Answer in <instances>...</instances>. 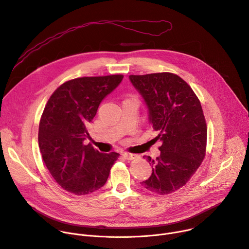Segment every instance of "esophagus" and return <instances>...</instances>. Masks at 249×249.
<instances>
[{"label":"esophagus","instance_id":"obj_1","mask_svg":"<svg viewBox=\"0 0 249 249\" xmlns=\"http://www.w3.org/2000/svg\"><path fill=\"white\" fill-rule=\"evenodd\" d=\"M121 155L123 156V158H124L125 160H134V159H136V158L138 157L137 155L130 154V153H122Z\"/></svg>","mask_w":249,"mask_h":249}]
</instances>
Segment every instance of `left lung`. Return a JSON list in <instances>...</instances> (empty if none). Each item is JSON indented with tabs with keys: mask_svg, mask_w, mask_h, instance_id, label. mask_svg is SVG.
Here are the masks:
<instances>
[{
	"mask_svg": "<svg viewBox=\"0 0 249 249\" xmlns=\"http://www.w3.org/2000/svg\"><path fill=\"white\" fill-rule=\"evenodd\" d=\"M130 82L144 99L149 122L159 132L161 154L153 160L152 175L141 185L167 195L184 187L206 154L207 124L201 105L190 85L170 73L130 75Z\"/></svg>",
	"mask_w": 249,
	"mask_h": 249,
	"instance_id": "obj_1",
	"label": "left lung"
}]
</instances>
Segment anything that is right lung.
<instances>
[{
    "label": "right lung",
    "instance_id": "right-lung-1",
    "mask_svg": "<svg viewBox=\"0 0 249 249\" xmlns=\"http://www.w3.org/2000/svg\"><path fill=\"white\" fill-rule=\"evenodd\" d=\"M123 75L80 77L64 82L49 99L38 128V146L56 183L77 196L102 188L118 153H100L84 145L88 124L102 100L122 81Z\"/></svg>",
    "mask_w": 249,
    "mask_h": 249
}]
</instances>
